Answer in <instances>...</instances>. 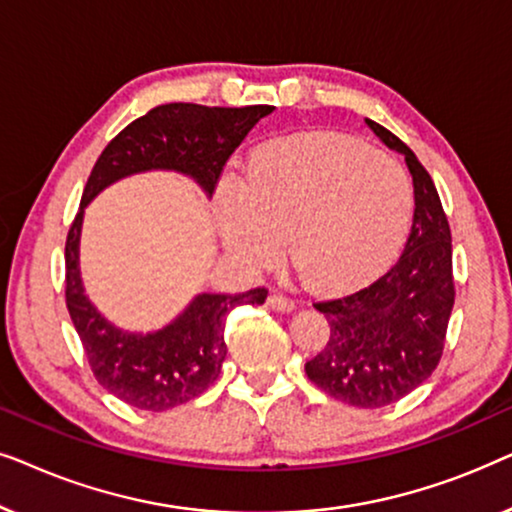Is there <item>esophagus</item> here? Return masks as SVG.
Listing matches in <instances>:
<instances>
[{
	"instance_id": "34e87169",
	"label": "esophagus",
	"mask_w": 512,
	"mask_h": 512,
	"mask_svg": "<svg viewBox=\"0 0 512 512\" xmlns=\"http://www.w3.org/2000/svg\"><path fill=\"white\" fill-rule=\"evenodd\" d=\"M268 305L275 312H293V310H296V303H293V300H289V298L279 296V293H272V296L268 298Z\"/></svg>"
}]
</instances>
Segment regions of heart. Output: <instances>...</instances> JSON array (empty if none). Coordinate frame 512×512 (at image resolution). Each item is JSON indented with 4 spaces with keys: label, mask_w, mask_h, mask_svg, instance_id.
Wrapping results in <instances>:
<instances>
[{
    "label": "heart",
    "mask_w": 512,
    "mask_h": 512,
    "mask_svg": "<svg viewBox=\"0 0 512 512\" xmlns=\"http://www.w3.org/2000/svg\"><path fill=\"white\" fill-rule=\"evenodd\" d=\"M412 219V184L398 160L345 135H298L251 156L240 193L223 191V247L263 270L284 254L321 293L368 284L391 263Z\"/></svg>",
    "instance_id": "b5f03b06"
}]
</instances>
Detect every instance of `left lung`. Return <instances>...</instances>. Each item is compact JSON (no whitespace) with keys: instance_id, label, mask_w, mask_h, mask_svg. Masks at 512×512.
Returning <instances> with one entry per match:
<instances>
[{"instance_id":"8db88e82","label":"left lung","mask_w":512,"mask_h":512,"mask_svg":"<svg viewBox=\"0 0 512 512\" xmlns=\"http://www.w3.org/2000/svg\"><path fill=\"white\" fill-rule=\"evenodd\" d=\"M412 174L415 216L401 258L387 275L347 298L319 303L331 335L305 363L328 396L356 408L401 401L436 370L454 305L452 235L438 191L415 153L394 132L366 118Z\"/></svg>"}]
</instances>
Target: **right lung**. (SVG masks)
<instances>
[{
    "label": "right lung",
    "instance_id": "right-lung-1",
    "mask_svg": "<svg viewBox=\"0 0 512 512\" xmlns=\"http://www.w3.org/2000/svg\"><path fill=\"white\" fill-rule=\"evenodd\" d=\"M275 107H200L160 104L111 139L90 172L79 214L65 244L67 310L86 349L93 375L109 394L139 410L163 412L200 396L221 373L228 347L226 314L237 305H261L265 289L198 293L172 321L139 333L116 326L86 296L81 277V230L86 207L116 181L142 172H177L193 179L207 198L254 125Z\"/></svg>",
    "mask_w": 512,
    "mask_h": 512
}]
</instances>
